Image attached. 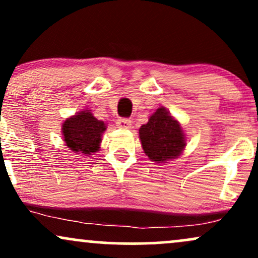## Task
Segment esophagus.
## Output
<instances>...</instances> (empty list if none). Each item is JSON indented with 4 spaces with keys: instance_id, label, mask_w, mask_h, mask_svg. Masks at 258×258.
Here are the masks:
<instances>
[{
    "instance_id": "34e87169",
    "label": "esophagus",
    "mask_w": 258,
    "mask_h": 258,
    "mask_svg": "<svg viewBox=\"0 0 258 258\" xmlns=\"http://www.w3.org/2000/svg\"><path fill=\"white\" fill-rule=\"evenodd\" d=\"M116 125H117V127H119V128H122V130H127V128H130V127H131V120H128V119H119L116 121Z\"/></svg>"
}]
</instances>
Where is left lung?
<instances>
[{"mask_svg":"<svg viewBox=\"0 0 258 258\" xmlns=\"http://www.w3.org/2000/svg\"><path fill=\"white\" fill-rule=\"evenodd\" d=\"M139 139L146 155L159 164L178 158L186 144L180 123L165 108H159L141 126Z\"/></svg>","mask_w":258,"mask_h":258,"instance_id":"obj_1","label":"left lung"}]
</instances>
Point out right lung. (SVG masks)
Returning a JSON list of instances; mask_svg holds the SVG:
<instances>
[{
  "instance_id": "right-lung-1",
  "label": "right lung",
  "mask_w": 258,
  "mask_h": 258,
  "mask_svg": "<svg viewBox=\"0 0 258 258\" xmlns=\"http://www.w3.org/2000/svg\"><path fill=\"white\" fill-rule=\"evenodd\" d=\"M105 130L104 121L96 119L87 109L67 119L61 126L67 147L74 153L86 155L98 152L102 135Z\"/></svg>"
}]
</instances>
